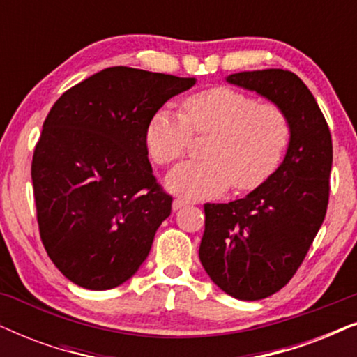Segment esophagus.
Returning a JSON list of instances; mask_svg holds the SVG:
<instances>
[{"label": "esophagus", "mask_w": 357, "mask_h": 357, "mask_svg": "<svg viewBox=\"0 0 357 357\" xmlns=\"http://www.w3.org/2000/svg\"><path fill=\"white\" fill-rule=\"evenodd\" d=\"M187 204H190V202H187V199H180V198H177V199H174L172 209H174V211H178V209H182L183 206H187Z\"/></svg>", "instance_id": "1"}]
</instances>
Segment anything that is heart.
Instances as JSON below:
<instances>
[{
    "mask_svg": "<svg viewBox=\"0 0 357 357\" xmlns=\"http://www.w3.org/2000/svg\"><path fill=\"white\" fill-rule=\"evenodd\" d=\"M192 135H209L204 160L174 169L165 185L183 198L218 197L231 187L250 192L271 177L291 139L289 116L273 102L231 87H213L188 96L182 115L159 109L146 128V144L159 165H170L187 153Z\"/></svg>",
    "mask_w": 357,
    "mask_h": 357,
    "instance_id": "obj_1",
    "label": "heart"
}]
</instances>
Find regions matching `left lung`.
<instances>
[{
  "instance_id": "1",
  "label": "left lung",
  "mask_w": 357,
  "mask_h": 357,
  "mask_svg": "<svg viewBox=\"0 0 357 357\" xmlns=\"http://www.w3.org/2000/svg\"><path fill=\"white\" fill-rule=\"evenodd\" d=\"M226 81L280 105L291 121L284 160L266 182L245 198L204 204V271L226 294L260 301L291 281L324 222L333 146L315 97L294 73L242 71Z\"/></svg>"
}]
</instances>
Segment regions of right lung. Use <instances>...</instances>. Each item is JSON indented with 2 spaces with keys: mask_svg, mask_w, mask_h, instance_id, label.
Returning <instances> with one entry per match:
<instances>
[{
  "mask_svg": "<svg viewBox=\"0 0 357 357\" xmlns=\"http://www.w3.org/2000/svg\"><path fill=\"white\" fill-rule=\"evenodd\" d=\"M195 82L112 66L52 107L32 158L33 198L43 247L75 284L112 289L149 255L172 197L153 175L146 128Z\"/></svg>",
  "mask_w": 357,
  "mask_h": 357,
  "instance_id": "right-lung-1",
  "label": "right lung"
}]
</instances>
